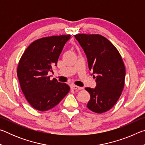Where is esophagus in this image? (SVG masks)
Masks as SVG:
<instances>
[{"instance_id":"obj_1","label":"esophagus","mask_w":145,"mask_h":145,"mask_svg":"<svg viewBox=\"0 0 145 145\" xmlns=\"http://www.w3.org/2000/svg\"><path fill=\"white\" fill-rule=\"evenodd\" d=\"M70 88L72 89H75V90H80L82 89V88L78 87L77 86H75V85H71Z\"/></svg>"}]
</instances>
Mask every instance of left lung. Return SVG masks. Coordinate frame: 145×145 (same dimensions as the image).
<instances>
[{"label": "left lung", "instance_id": "8db88e82", "mask_svg": "<svg viewBox=\"0 0 145 145\" xmlns=\"http://www.w3.org/2000/svg\"><path fill=\"white\" fill-rule=\"evenodd\" d=\"M75 38L86 55L93 77L96 78L94 89L85 88L90 94L87 107L96 113H103L111 109L121 95L125 77L123 61L111 41L100 34H78Z\"/></svg>", "mask_w": 145, "mask_h": 145}]
</instances>
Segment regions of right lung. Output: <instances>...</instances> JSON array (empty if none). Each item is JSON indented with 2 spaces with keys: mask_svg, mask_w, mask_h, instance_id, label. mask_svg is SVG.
Returning <instances> with one entry per match:
<instances>
[{
  "mask_svg": "<svg viewBox=\"0 0 145 145\" xmlns=\"http://www.w3.org/2000/svg\"><path fill=\"white\" fill-rule=\"evenodd\" d=\"M70 35L52 36L33 41L22 56L17 68L20 85L26 100L40 111L54 107L70 88L66 83L48 76Z\"/></svg>",
  "mask_w": 145,
  "mask_h": 145,
  "instance_id": "1",
  "label": "right lung"
}]
</instances>
